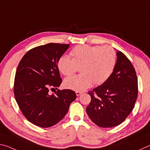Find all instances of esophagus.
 Returning <instances> with one entry per match:
<instances>
[{"label":"esophagus","instance_id":"esophagus-1","mask_svg":"<svg viewBox=\"0 0 150 150\" xmlns=\"http://www.w3.org/2000/svg\"><path fill=\"white\" fill-rule=\"evenodd\" d=\"M82 93V92H81V91H76V94L77 96H80Z\"/></svg>","mask_w":150,"mask_h":150}]
</instances>
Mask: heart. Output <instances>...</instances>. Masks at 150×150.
<instances>
[{"label": "heart", "mask_w": 150, "mask_h": 150, "mask_svg": "<svg viewBox=\"0 0 150 150\" xmlns=\"http://www.w3.org/2000/svg\"><path fill=\"white\" fill-rule=\"evenodd\" d=\"M72 58L62 55L58 60V68L65 76L74 73L80 67L81 74L66 78V88L75 91H83L94 83L99 85L111 76L117 63V53L109 47L78 45L70 51Z\"/></svg>", "instance_id": "obj_1"}]
</instances>
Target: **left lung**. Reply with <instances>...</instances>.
Segmentation results:
<instances>
[{
    "label": "left lung",
    "instance_id": "1",
    "mask_svg": "<svg viewBox=\"0 0 150 150\" xmlns=\"http://www.w3.org/2000/svg\"><path fill=\"white\" fill-rule=\"evenodd\" d=\"M117 63L108 80L88 92L91 102L86 108L96 125L111 128L121 124L134 109L138 97L134 68L122 52H117Z\"/></svg>",
    "mask_w": 150,
    "mask_h": 150
}]
</instances>
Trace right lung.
Returning <instances> with one entry per match:
<instances>
[{
	"instance_id": "1",
	"label": "right lung",
	"mask_w": 150,
	"mask_h": 150,
	"mask_svg": "<svg viewBox=\"0 0 150 150\" xmlns=\"http://www.w3.org/2000/svg\"><path fill=\"white\" fill-rule=\"evenodd\" d=\"M70 44L48 43L30 49L21 59L16 72V101L24 117L33 125L48 128L56 125L67 113L76 98L71 90L50 93L62 82L58 60Z\"/></svg>"
}]
</instances>
